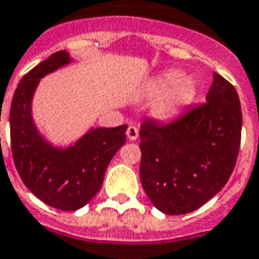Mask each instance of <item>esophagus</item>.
<instances>
[{"instance_id":"1","label":"esophagus","mask_w":259,"mask_h":259,"mask_svg":"<svg viewBox=\"0 0 259 259\" xmlns=\"http://www.w3.org/2000/svg\"><path fill=\"white\" fill-rule=\"evenodd\" d=\"M126 136L129 138L130 141H134V140H137L138 138V129L136 126H129L127 130H126Z\"/></svg>"}]
</instances>
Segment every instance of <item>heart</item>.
I'll list each match as a JSON object with an SVG mask.
<instances>
[{
    "label": "heart",
    "instance_id": "heart-1",
    "mask_svg": "<svg viewBox=\"0 0 259 259\" xmlns=\"http://www.w3.org/2000/svg\"><path fill=\"white\" fill-rule=\"evenodd\" d=\"M198 94L194 76H183L181 70H165L152 78L145 90V98L155 100L151 112L156 119H169L189 107Z\"/></svg>",
    "mask_w": 259,
    "mask_h": 259
}]
</instances>
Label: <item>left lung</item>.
<instances>
[{
  "instance_id": "8db88e82",
  "label": "left lung",
  "mask_w": 259,
  "mask_h": 259,
  "mask_svg": "<svg viewBox=\"0 0 259 259\" xmlns=\"http://www.w3.org/2000/svg\"><path fill=\"white\" fill-rule=\"evenodd\" d=\"M242 133L238 92L213 73L206 103L169 123L145 121L140 129V179L148 198L165 214H186L228 182Z\"/></svg>"
}]
</instances>
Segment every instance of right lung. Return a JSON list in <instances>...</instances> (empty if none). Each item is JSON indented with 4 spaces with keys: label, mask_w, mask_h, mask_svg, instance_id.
I'll use <instances>...</instances> for the list:
<instances>
[{
    "label": "right lung",
    "mask_w": 259,
    "mask_h": 259,
    "mask_svg": "<svg viewBox=\"0 0 259 259\" xmlns=\"http://www.w3.org/2000/svg\"><path fill=\"white\" fill-rule=\"evenodd\" d=\"M76 64L66 50L51 54L20 80L12 99L9 125L13 161L23 182L51 208L77 210L103 185L107 165L126 141L127 125L90 127L81 137L55 145L39 130L32 102L43 77Z\"/></svg>",
    "instance_id": "1"
}]
</instances>
